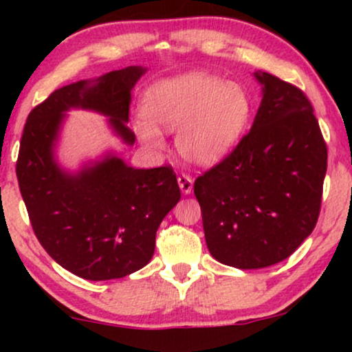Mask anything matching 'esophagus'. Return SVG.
Segmentation results:
<instances>
[{
  "mask_svg": "<svg viewBox=\"0 0 352 352\" xmlns=\"http://www.w3.org/2000/svg\"><path fill=\"white\" fill-rule=\"evenodd\" d=\"M177 182H179V187H180L182 193H184V195H188V193L192 192V188H193V180L190 179L188 175H185V173H182V175H179V179H177Z\"/></svg>",
  "mask_w": 352,
  "mask_h": 352,
  "instance_id": "1",
  "label": "esophagus"
}]
</instances>
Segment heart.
<instances>
[{
  "mask_svg": "<svg viewBox=\"0 0 352 352\" xmlns=\"http://www.w3.org/2000/svg\"><path fill=\"white\" fill-rule=\"evenodd\" d=\"M142 112L134 124L140 142L164 144L162 131L175 132L177 148L188 162L212 165L228 155L248 127L252 102L245 89L217 76L188 72L147 89Z\"/></svg>",
  "mask_w": 352,
  "mask_h": 352,
  "instance_id": "obj_1",
  "label": "heart"
}]
</instances>
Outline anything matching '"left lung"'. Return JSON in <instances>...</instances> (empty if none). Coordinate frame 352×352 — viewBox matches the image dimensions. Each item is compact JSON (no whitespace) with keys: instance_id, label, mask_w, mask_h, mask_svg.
Listing matches in <instances>:
<instances>
[{"instance_id":"8db88e82","label":"left lung","mask_w":352,"mask_h":352,"mask_svg":"<svg viewBox=\"0 0 352 352\" xmlns=\"http://www.w3.org/2000/svg\"><path fill=\"white\" fill-rule=\"evenodd\" d=\"M254 78L263 99L252 131L193 184L208 252L240 270L280 263L311 235L328 168L305 92L268 72Z\"/></svg>"}]
</instances>
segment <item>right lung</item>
<instances>
[{
  "label": "right lung",
  "mask_w": 352,
  "mask_h": 352,
  "mask_svg": "<svg viewBox=\"0 0 352 352\" xmlns=\"http://www.w3.org/2000/svg\"><path fill=\"white\" fill-rule=\"evenodd\" d=\"M145 71L129 66L60 87L24 124L16 175L34 235L56 263L84 280H116L144 268L159 225L180 200L168 165L134 168L109 153L71 173L56 162L69 109L107 116L114 134L134 145L135 134L127 127L131 91Z\"/></svg>",
  "instance_id": "add662e5"
}]
</instances>
